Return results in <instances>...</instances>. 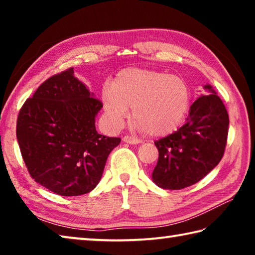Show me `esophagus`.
I'll list each match as a JSON object with an SVG mask.
<instances>
[{"label":"esophagus","instance_id":"34e87169","mask_svg":"<svg viewBox=\"0 0 255 255\" xmlns=\"http://www.w3.org/2000/svg\"><path fill=\"white\" fill-rule=\"evenodd\" d=\"M123 140L125 141V143H127V144H133V145L140 143V140L138 139V138L132 137V136H128V135H127V136H124V137H123Z\"/></svg>","mask_w":255,"mask_h":255}]
</instances>
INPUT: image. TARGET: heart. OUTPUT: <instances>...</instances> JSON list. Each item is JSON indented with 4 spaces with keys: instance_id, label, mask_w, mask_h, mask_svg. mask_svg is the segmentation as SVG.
Masks as SVG:
<instances>
[{
    "instance_id": "heart-1",
    "label": "heart",
    "mask_w": 255,
    "mask_h": 255,
    "mask_svg": "<svg viewBox=\"0 0 255 255\" xmlns=\"http://www.w3.org/2000/svg\"><path fill=\"white\" fill-rule=\"evenodd\" d=\"M102 103L110 122L120 127L129 117L150 136H166L178 129L190 106V90L182 77L147 68L120 71L110 89H103Z\"/></svg>"
}]
</instances>
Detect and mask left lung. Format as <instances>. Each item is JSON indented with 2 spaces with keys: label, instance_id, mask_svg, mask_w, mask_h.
I'll return each mask as SVG.
<instances>
[{
  "label": "left lung",
  "instance_id": "1",
  "mask_svg": "<svg viewBox=\"0 0 255 255\" xmlns=\"http://www.w3.org/2000/svg\"><path fill=\"white\" fill-rule=\"evenodd\" d=\"M201 96L190 107L182 127L155 141L158 161L152 173L159 188L180 190L205 178L217 166L225 152L228 114L213 86H204Z\"/></svg>",
  "mask_w": 255,
  "mask_h": 255
}]
</instances>
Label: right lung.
Listing matches in <instances>:
<instances>
[{
  "label": "right lung",
  "mask_w": 255,
  "mask_h": 255,
  "mask_svg": "<svg viewBox=\"0 0 255 255\" xmlns=\"http://www.w3.org/2000/svg\"><path fill=\"white\" fill-rule=\"evenodd\" d=\"M102 102L73 68L46 80L20 109L16 138L31 178L59 196L85 195L97 187L119 137L98 133Z\"/></svg>",
  "instance_id": "obj_1"
}]
</instances>
